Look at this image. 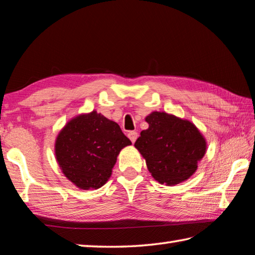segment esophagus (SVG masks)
<instances>
[{"mask_svg":"<svg viewBox=\"0 0 255 255\" xmlns=\"http://www.w3.org/2000/svg\"><path fill=\"white\" fill-rule=\"evenodd\" d=\"M137 136H138L137 131H129L128 132V137H129V139L131 140V143H135V140L137 139Z\"/></svg>","mask_w":255,"mask_h":255,"instance_id":"obj_1","label":"esophagus"}]
</instances>
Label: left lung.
I'll use <instances>...</instances> for the list:
<instances>
[{"label":"left lung","mask_w":255,"mask_h":255,"mask_svg":"<svg viewBox=\"0 0 255 255\" xmlns=\"http://www.w3.org/2000/svg\"><path fill=\"white\" fill-rule=\"evenodd\" d=\"M145 121L148 128L140 132L135 147L153 178L168 186L191 178L207 152V140L199 128L163 111L151 112Z\"/></svg>","instance_id":"8db88e82"}]
</instances>
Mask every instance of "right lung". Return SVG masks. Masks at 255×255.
Segmentation results:
<instances>
[{"label":"right lung","mask_w":255,"mask_h":255,"mask_svg":"<svg viewBox=\"0 0 255 255\" xmlns=\"http://www.w3.org/2000/svg\"><path fill=\"white\" fill-rule=\"evenodd\" d=\"M131 145L119 125L95 110L74 117L56 136L55 159L80 189H98L111 177L117 156Z\"/></svg>","instance_id":"right-lung-1"}]
</instances>
